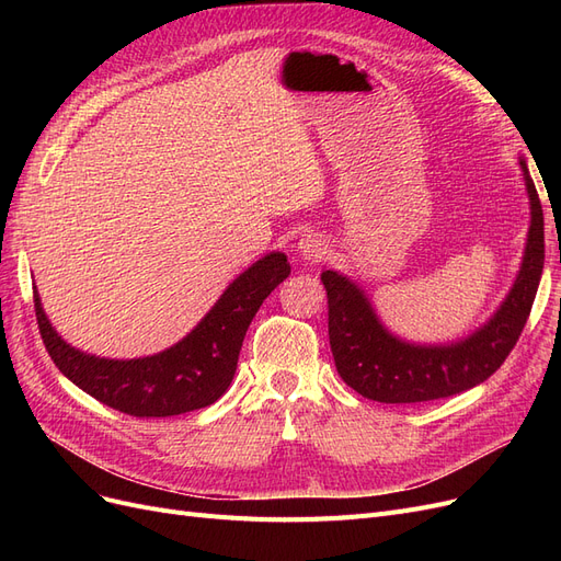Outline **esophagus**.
<instances>
[{"label": "esophagus", "mask_w": 561, "mask_h": 561, "mask_svg": "<svg viewBox=\"0 0 561 561\" xmlns=\"http://www.w3.org/2000/svg\"><path fill=\"white\" fill-rule=\"evenodd\" d=\"M297 252L301 254L304 260H309V262H320V260H325V257H328V243H325V239H322L320 233L309 231V233H304L301 239H299V243H297Z\"/></svg>", "instance_id": "esophagus-1"}]
</instances>
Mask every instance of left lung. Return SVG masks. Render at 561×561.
I'll use <instances>...</instances> for the list:
<instances>
[{"mask_svg":"<svg viewBox=\"0 0 561 561\" xmlns=\"http://www.w3.org/2000/svg\"><path fill=\"white\" fill-rule=\"evenodd\" d=\"M519 168L531 213L522 264L501 307L468 336L447 344L407 342L383 325L358 283L339 271H322L334 365L339 377L363 398L404 404L463 393L494 375L515 348L531 313L546 260L542 208L524 157H519Z\"/></svg>","mask_w":561,"mask_h":561,"instance_id":"obj_1","label":"left lung"}]
</instances>
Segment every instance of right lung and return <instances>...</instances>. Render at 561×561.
<instances>
[{
	"mask_svg": "<svg viewBox=\"0 0 561 561\" xmlns=\"http://www.w3.org/2000/svg\"><path fill=\"white\" fill-rule=\"evenodd\" d=\"M287 276L285 252L264 254L229 283L215 307L178 344L130 360L100 358L67 344L44 313L37 287L35 311L50 360L83 393L130 416H175L227 393L254 313Z\"/></svg>",
	"mask_w": 561,
	"mask_h": 561,
	"instance_id": "1",
	"label": "right lung"
}]
</instances>
